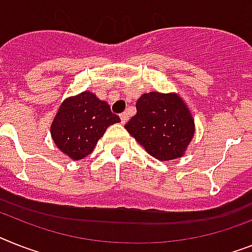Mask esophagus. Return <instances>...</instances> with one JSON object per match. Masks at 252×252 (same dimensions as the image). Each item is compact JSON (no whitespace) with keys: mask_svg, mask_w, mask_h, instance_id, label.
Here are the masks:
<instances>
[{"mask_svg":"<svg viewBox=\"0 0 252 252\" xmlns=\"http://www.w3.org/2000/svg\"><path fill=\"white\" fill-rule=\"evenodd\" d=\"M120 118H121L122 124H126V122L128 121V114L126 113V112H124V113L120 114Z\"/></svg>","mask_w":252,"mask_h":252,"instance_id":"34e87169","label":"esophagus"}]
</instances>
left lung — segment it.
<instances>
[{
  "mask_svg": "<svg viewBox=\"0 0 252 252\" xmlns=\"http://www.w3.org/2000/svg\"><path fill=\"white\" fill-rule=\"evenodd\" d=\"M125 128L158 161L183 157L194 135V120L178 94L152 91L136 101V114Z\"/></svg>",
  "mask_w": 252,
  "mask_h": 252,
  "instance_id": "1",
  "label": "left lung"
}]
</instances>
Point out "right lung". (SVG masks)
I'll return each instance as SVG.
<instances>
[{
  "instance_id": "add662e5",
  "label": "right lung",
  "mask_w": 252,
  "mask_h": 252,
  "mask_svg": "<svg viewBox=\"0 0 252 252\" xmlns=\"http://www.w3.org/2000/svg\"><path fill=\"white\" fill-rule=\"evenodd\" d=\"M118 122L121 120L107 101L84 91L62 103L51 124V138L64 155L78 161L90 155L105 130Z\"/></svg>"
}]
</instances>
